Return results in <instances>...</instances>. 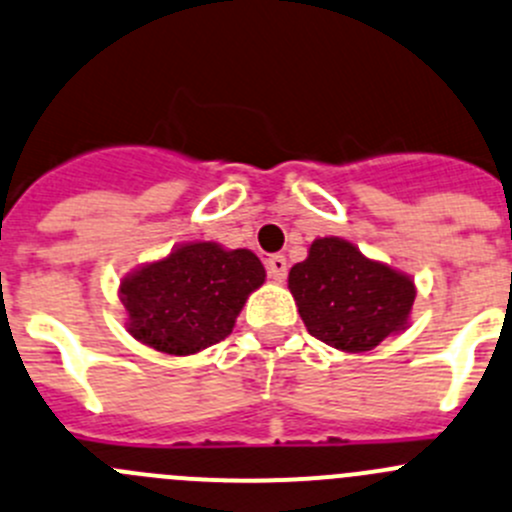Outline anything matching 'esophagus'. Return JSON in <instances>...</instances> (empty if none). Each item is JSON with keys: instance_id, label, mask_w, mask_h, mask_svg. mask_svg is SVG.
<instances>
[{"instance_id": "esophagus-1", "label": "esophagus", "mask_w": 512, "mask_h": 512, "mask_svg": "<svg viewBox=\"0 0 512 512\" xmlns=\"http://www.w3.org/2000/svg\"><path fill=\"white\" fill-rule=\"evenodd\" d=\"M267 275L275 282H285L287 277V260L282 255H270L267 257Z\"/></svg>"}]
</instances>
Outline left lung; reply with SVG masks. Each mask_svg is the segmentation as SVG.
<instances>
[{"mask_svg":"<svg viewBox=\"0 0 512 512\" xmlns=\"http://www.w3.org/2000/svg\"><path fill=\"white\" fill-rule=\"evenodd\" d=\"M287 287L307 332L342 352H365L410 327L415 282L342 237H317Z\"/></svg>","mask_w":512,"mask_h":512,"instance_id":"1","label":"left lung"}]
</instances>
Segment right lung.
Returning a JSON list of instances; mask_svg holds the SVG:
<instances>
[{"instance_id":"1","label":"right lung","mask_w":512,"mask_h":512,"mask_svg":"<svg viewBox=\"0 0 512 512\" xmlns=\"http://www.w3.org/2000/svg\"><path fill=\"white\" fill-rule=\"evenodd\" d=\"M262 282L265 267L255 252L182 242L162 260L124 275L119 300L135 340L167 355H195L230 335Z\"/></svg>"}]
</instances>
